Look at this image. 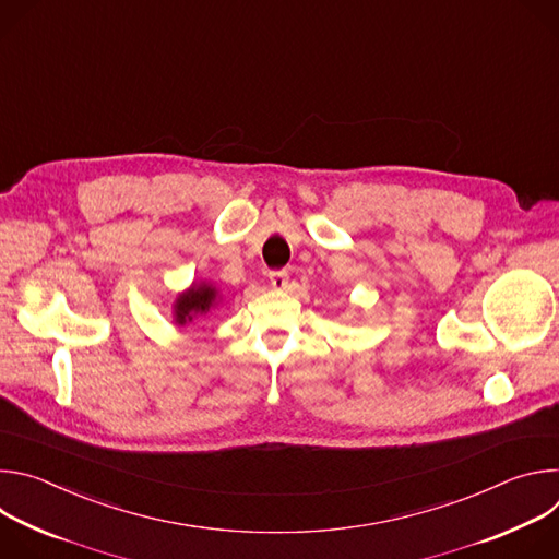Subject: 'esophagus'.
I'll return each instance as SVG.
<instances>
[{
	"instance_id": "obj_1",
	"label": "esophagus",
	"mask_w": 559,
	"mask_h": 559,
	"mask_svg": "<svg viewBox=\"0 0 559 559\" xmlns=\"http://www.w3.org/2000/svg\"><path fill=\"white\" fill-rule=\"evenodd\" d=\"M287 278H289V274L285 270H276V272L270 274V285L274 289H285L287 287Z\"/></svg>"
}]
</instances>
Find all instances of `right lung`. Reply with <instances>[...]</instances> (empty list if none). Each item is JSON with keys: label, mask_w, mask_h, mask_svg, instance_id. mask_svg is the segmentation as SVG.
Wrapping results in <instances>:
<instances>
[{"label": "right lung", "mask_w": 559, "mask_h": 559, "mask_svg": "<svg viewBox=\"0 0 559 559\" xmlns=\"http://www.w3.org/2000/svg\"><path fill=\"white\" fill-rule=\"evenodd\" d=\"M216 296H218L216 287L207 283H194L188 292H183L175 300V323L186 325V323H192L197 316L207 313L216 305Z\"/></svg>", "instance_id": "add662e5"}]
</instances>
